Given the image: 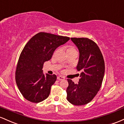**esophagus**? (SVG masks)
Segmentation results:
<instances>
[{"label": "esophagus", "instance_id": "1", "mask_svg": "<svg viewBox=\"0 0 124 124\" xmlns=\"http://www.w3.org/2000/svg\"><path fill=\"white\" fill-rule=\"evenodd\" d=\"M64 78L63 77H62V76H59L57 77V80H64Z\"/></svg>", "mask_w": 124, "mask_h": 124}]
</instances>
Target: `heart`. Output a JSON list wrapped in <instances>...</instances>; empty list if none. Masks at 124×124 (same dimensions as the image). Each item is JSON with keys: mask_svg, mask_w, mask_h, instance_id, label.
Returning <instances> with one entry per match:
<instances>
[{"mask_svg": "<svg viewBox=\"0 0 124 124\" xmlns=\"http://www.w3.org/2000/svg\"><path fill=\"white\" fill-rule=\"evenodd\" d=\"M76 51V50H75V48H74L73 47H71L70 46L67 48V53L68 52H71V51ZM57 52V51H55L54 52V54H55V53Z\"/></svg>", "mask_w": 124, "mask_h": 124, "instance_id": "obj_1", "label": "heart"}]
</instances>
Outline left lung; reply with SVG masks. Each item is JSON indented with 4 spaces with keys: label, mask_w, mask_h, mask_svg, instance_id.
<instances>
[{
    "label": "left lung",
    "mask_w": 124,
    "mask_h": 124,
    "mask_svg": "<svg viewBox=\"0 0 124 124\" xmlns=\"http://www.w3.org/2000/svg\"><path fill=\"white\" fill-rule=\"evenodd\" d=\"M79 51L77 69L81 70L78 84L68 80L67 99L71 104L83 105L88 104L101 88L105 72L102 53L95 42L87 38H71Z\"/></svg>",
    "instance_id": "1"
}]
</instances>
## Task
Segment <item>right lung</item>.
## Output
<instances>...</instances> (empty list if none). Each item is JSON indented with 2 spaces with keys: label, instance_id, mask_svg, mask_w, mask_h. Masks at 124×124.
<instances>
[{
  "label": "right lung",
  "instance_id": "1",
  "mask_svg": "<svg viewBox=\"0 0 124 124\" xmlns=\"http://www.w3.org/2000/svg\"><path fill=\"white\" fill-rule=\"evenodd\" d=\"M70 40L68 37L40 32L26 44L16 71V82L21 94L32 102H41L49 96L57 80L55 74L43 73L44 62L50 60L57 47Z\"/></svg>",
  "mask_w": 124,
  "mask_h": 124
}]
</instances>
